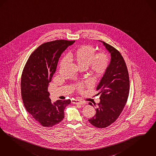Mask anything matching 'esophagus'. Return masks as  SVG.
I'll list each match as a JSON object with an SVG mask.
<instances>
[{"instance_id":"esophagus-1","label":"esophagus","mask_w":156,"mask_h":156,"mask_svg":"<svg viewBox=\"0 0 156 156\" xmlns=\"http://www.w3.org/2000/svg\"><path fill=\"white\" fill-rule=\"evenodd\" d=\"M72 103L73 104H77V105H85L86 104L85 102L84 101H81L80 100H78V99H72Z\"/></svg>"}]
</instances>
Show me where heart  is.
<instances>
[{
  "instance_id": "1",
  "label": "heart",
  "mask_w": 156,
  "mask_h": 156,
  "mask_svg": "<svg viewBox=\"0 0 156 156\" xmlns=\"http://www.w3.org/2000/svg\"><path fill=\"white\" fill-rule=\"evenodd\" d=\"M69 57L73 58L81 68L90 67L92 73L97 76H102L106 72L108 68V58L106 54L102 52L96 53L95 49L90 45L80 47L75 51L70 52ZM64 58L61 61L60 65H62L66 61ZM80 86L79 89H81Z\"/></svg>"
}]
</instances>
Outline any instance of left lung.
Here are the masks:
<instances>
[{"label":"left lung","mask_w":156,"mask_h":156,"mask_svg":"<svg viewBox=\"0 0 156 156\" xmlns=\"http://www.w3.org/2000/svg\"><path fill=\"white\" fill-rule=\"evenodd\" d=\"M102 42L110 53L111 60L97 87L101 97L96 114L88 120L99 128L108 127L117 119L127 102L129 91V75L124 58L115 48ZM89 105L93 106L91 102Z\"/></svg>","instance_id":"obj_1"}]
</instances>
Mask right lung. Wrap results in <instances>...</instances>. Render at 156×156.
<instances>
[{"label":"right lung","instance_id":"add662e5","mask_svg":"<svg viewBox=\"0 0 156 156\" xmlns=\"http://www.w3.org/2000/svg\"><path fill=\"white\" fill-rule=\"evenodd\" d=\"M75 41L57 40L38 47L30 55L21 76V91L27 112L41 126L51 127L64 118L70 99L52 103L48 87L55 73L62 53Z\"/></svg>","mask_w":156,"mask_h":156}]
</instances>
